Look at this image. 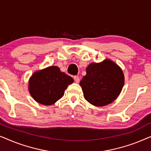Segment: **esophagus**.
Instances as JSON below:
<instances>
[{
	"mask_svg": "<svg viewBox=\"0 0 151 151\" xmlns=\"http://www.w3.org/2000/svg\"><path fill=\"white\" fill-rule=\"evenodd\" d=\"M73 79H74V81H75L76 83H78V82H80V78L78 77V76H74Z\"/></svg>",
	"mask_w": 151,
	"mask_h": 151,
	"instance_id": "34e87169",
	"label": "esophagus"
}]
</instances>
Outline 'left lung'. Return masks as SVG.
Listing matches in <instances>:
<instances>
[{
    "label": "left lung",
    "mask_w": 151,
    "mask_h": 151,
    "mask_svg": "<svg viewBox=\"0 0 151 151\" xmlns=\"http://www.w3.org/2000/svg\"><path fill=\"white\" fill-rule=\"evenodd\" d=\"M80 82L84 97L90 104L102 106L113 102L120 93L124 76L119 66L110 60L91 63Z\"/></svg>",
    "instance_id": "1"
}]
</instances>
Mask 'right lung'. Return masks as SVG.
<instances>
[{
    "mask_svg": "<svg viewBox=\"0 0 151 151\" xmlns=\"http://www.w3.org/2000/svg\"><path fill=\"white\" fill-rule=\"evenodd\" d=\"M73 82L71 76L52 66L33 74L29 82V90L37 102L51 105L64 96L65 90Z\"/></svg>",
    "mask_w": 151,
    "mask_h": 151,
    "instance_id": "1",
    "label": "right lung"
}]
</instances>
